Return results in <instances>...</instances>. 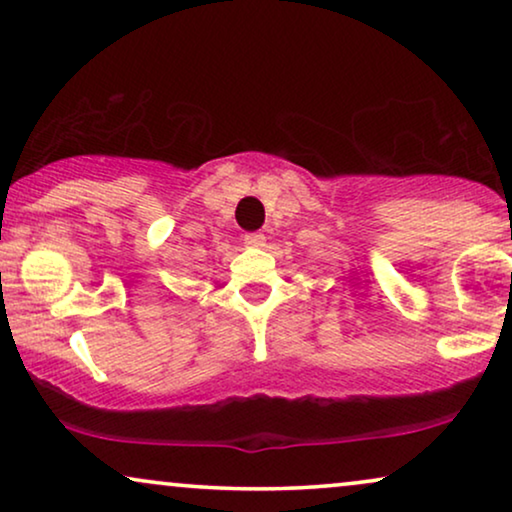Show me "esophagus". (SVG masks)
Listing matches in <instances>:
<instances>
[{"label":"esophagus","mask_w":512,"mask_h":512,"mask_svg":"<svg viewBox=\"0 0 512 512\" xmlns=\"http://www.w3.org/2000/svg\"><path fill=\"white\" fill-rule=\"evenodd\" d=\"M244 244H247L249 249H261V247H265V235L247 233V235H244Z\"/></svg>","instance_id":"1"}]
</instances>
